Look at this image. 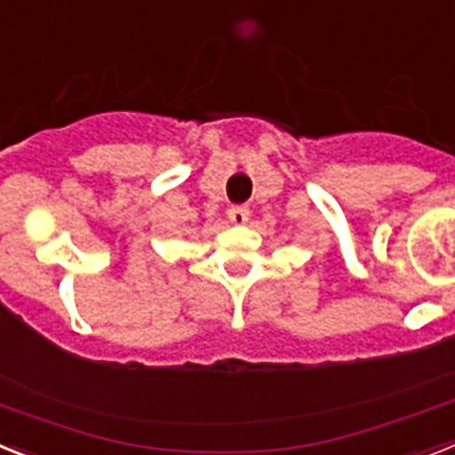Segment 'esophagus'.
<instances>
[{"instance_id": "obj_1", "label": "esophagus", "mask_w": 455, "mask_h": 455, "mask_svg": "<svg viewBox=\"0 0 455 455\" xmlns=\"http://www.w3.org/2000/svg\"><path fill=\"white\" fill-rule=\"evenodd\" d=\"M228 220H231V224H235V227H243V224H247V220H250V208H247V205H231V208H228Z\"/></svg>"}]
</instances>
